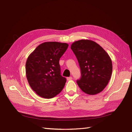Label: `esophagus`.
Returning <instances> with one entry per match:
<instances>
[{"instance_id": "obj_1", "label": "esophagus", "mask_w": 132, "mask_h": 132, "mask_svg": "<svg viewBox=\"0 0 132 132\" xmlns=\"http://www.w3.org/2000/svg\"><path fill=\"white\" fill-rule=\"evenodd\" d=\"M67 80H68V81L71 80L72 79V77H68V78H67Z\"/></svg>"}]
</instances>
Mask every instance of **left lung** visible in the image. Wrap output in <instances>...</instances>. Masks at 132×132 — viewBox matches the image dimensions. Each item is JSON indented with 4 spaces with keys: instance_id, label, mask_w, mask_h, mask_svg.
<instances>
[{
    "instance_id": "1",
    "label": "left lung",
    "mask_w": 132,
    "mask_h": 132,
    "mask_svg": "<svg viewBox=\"0 0 132 132\" xmlns=\"http://www.w3.org/2000/svg\"><path fill=\"white\" fill-rule=\"evenodd\" d=\"M71 49L81 69V78L77 81L79 87L88 95L101 93L107 85L112 73L109 55L98 43L89 39L75 41Z\"/></svg>"
}]
</instances>
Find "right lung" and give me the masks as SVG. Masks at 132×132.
I'll return each mask as SVG.
<instances>
[{
    "label": "right lung",
    "mask_w": 132,
    "mask_h": 132,
    "mask_svg": "<svg viewBox=\"0 0 132 132\" xmlns=\"http://www.w3.org/2000/svg\"><path fill=\"white\" fill-rule=\"evenodd\" d=\"M68 47L66 43L43 42L28 57L26 78L31 89L40 97L53 98L64 87L66 79L61 75L59 61Z\"/></svg>",
    "instance_id": "obj_1"
}]
</instances>
